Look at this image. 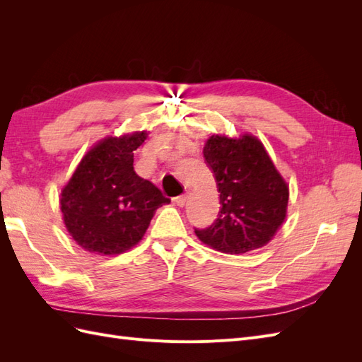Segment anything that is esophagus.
Listing matches in <instances>:
<instances>
[{
    "instance_id": "obj_1",
    "label": "esophagus",
    "mask_w": 362,
    "mask_h": 362,
    "mask_svg": "<svg viewBox=\"0 0 362 362\" xmlns=\"http://www.w3.org/2000/svg\"><path fill=\"white\" fill-rule=\"evenodd\" d=\"M187 199H189V194L187 193L180 194V196H177V198H175V204H177L178 206H184L185 204H187Z\"/></svg>"
}]
</instances>
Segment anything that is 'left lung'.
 <instances>
[{
	"instance_id": "left-lung-1",
	"label": "left lung",
	"mask_w": 362,
	"mask_h": 362,
	"mask_svg": "<svg viewBox=\"0 0 362 362\" xmlns=\"http://www.w3.org/2000/svg\"><path fill=\"white\" fill-rule=\"evenodd\" d=\"M204 158L221 193V211L208 228H194L196 235L225 254H246L267 245L286 218L288 185L261 141L250 134L211 136Z\"/></svg>"
}]
</instances>
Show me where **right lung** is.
<instances>
[{
	"label": "right lung",
	"instance_id": "add662e5",
	"mask_svg": "<svg viewBox=\"0 0 362 362\" xmlns=\"http://www.w3.org/2000/svg\"><path fill=\"white\" fill-rule=\"evenodd\" d=\"M146 133L107 137L80 161L60 196L63 221L83 249L122 254L137 245L157 208L170 199L134 172L133 152Z\"/></svg>",
	"mask_w": 362,
	"mask_h": 362
}]
</instances>
